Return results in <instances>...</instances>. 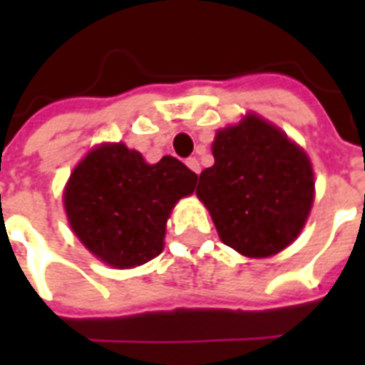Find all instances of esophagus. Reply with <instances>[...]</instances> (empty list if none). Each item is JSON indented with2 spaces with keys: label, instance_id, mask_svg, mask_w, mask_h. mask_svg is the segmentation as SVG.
<instances>
[{
  "label": "esophagus",
  "instance_id": "esophagus-1",
  "mask_svg": "<svg viewBox=\"0 0 365 365\" xmlns=\"http://www.w3.org/2000/svg\"><path fill=\"white\" fill-rule=\"evenodd\" d=\"M185 165H187V168H189V170H193L195 174H199V172H200V165H199V160L195 159V157H191V159H187V160H185Z\"/></svg>",
  "mask_w": 365,
  "mask_h": 365
}]
</instances>
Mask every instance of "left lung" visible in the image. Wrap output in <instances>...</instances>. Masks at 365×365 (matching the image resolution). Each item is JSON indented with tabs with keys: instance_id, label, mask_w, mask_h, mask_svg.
<instances>
[{
	"instance_id": "left-lung-1",
	"label": "left lung",
	"mask_w": 365,
	"mask_h": 365,
	"mask_svg": "<svg viewBox=\"0 0 365 365\" xmlns=\"http://www.w3.org/2000/svg\"><path fill=\"white\" fill-rule=\"evenodd\" d=\"M214 166L200 172L199 197L217 235L246 257H269L297 239L314 200L303 149L257 115L217 130Z\"/></svg>"
}]
</instances>
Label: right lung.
<instances>
[{"label": "right lung", "mask_w": 365, "mask_h": 365, "mask_svg": "<svg viewBox=\"0 0 365 365\" xmlns=\"http://www.w3.org/2000/svg\"><path fill=\"white\" fill-rule=\"evenodd\" d=\"M195 183L197 174L174 157L148 165L125 143H102L71 172L64 208L88 252L115 269H130L163 252L166 220Z\"/></svg>", "instance_id": "right-lung-1"}]
</instances>
